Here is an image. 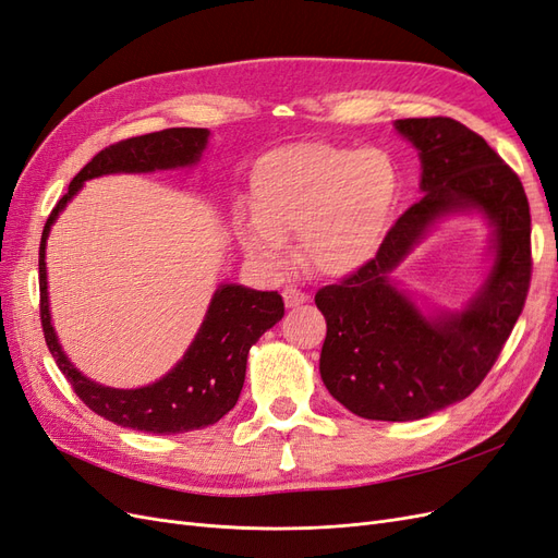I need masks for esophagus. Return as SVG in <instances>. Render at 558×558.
Returning <instances> with one entry per match:
<instances>
[{
  "label": "esophagus",
  "instance_id": "esophagus-1",
  "mask_svg": "<svg viewBox=\"0 0 558 558\" xmlns=\"http://www.w3.org/2000/svg\"><path fill=\"white\" fill-rule=\"evenodd\" d=\"M283 302H286V307L289 310H293V307H300V305H305V302L310 300L305 293L302 291H298V289H293V286H289V289H283Z\"/></svg>",
  "mask_w": 558,
  "mask_h": 558
}]
</instances>
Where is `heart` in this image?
I'll return each mask as SVG.
<instances>
[{
  "label": "heart",
  "instance_id": "heart-1",
  "mask_svg": "<svg viewBox=\"0 0 558 558\" xmlns=\"http://www.w3.org/2000/svg\"><path fill=\"white\" fill-rule=\"evenodd\" d=\"M398 170L381 148L300 142L265 154L251 172L253 218L234 232L265 272L289 265L291 238L314 272L351 277L373 263L398 202Z\"/></svg>",
  "mask_w": 558,
  "mask_h": 558
}]
</instances>
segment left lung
<instances>
[{
  "mask_svg": "<svg viewBox=\"0 0 558 558\" xmlns=\"http://www.w3.org/2000/svg\"><path fill=\"white\" fill-rule=\"evenodd\" d=\"M393 128L418 150L424 197L373 263L316 293L328 326L318 373L356 416L418 421L475 391L508 342L531 281V214L519 177L463 123L437 116ZM456 215H482L493 228L487 275L461 311H424L392 275Z\"/></svg>",
  "mask_w": 558,
  "mask_h": 558,
  "instance_id": "8db88e82",
  "label": "left lung"
}]
</instances>
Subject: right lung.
Wrapping results in <instances>:
<instances>
[{"mask_svg":"<svg viewBox=\"0 0 558 558\" xmlns=\"http://www.w3.org/2000/svg\"><path fill=\"white\" fill-rule=\"evenodd\" d=\"M211 132L207 128H172L154 134H142L118 142L83 167L72 179L70 189L50 211L44 226L39 246V289H41V326L48 351L53 353L58 367L74 393L88 408L113 424L156 433L174 435L199 430L223 418L238 402L251 347L260 340L265 330L279 324L283 316V300L277 291H256L242 283H218L211 295L202 326L191 347L170 373L140 388H113L93 381L66 356L58 332L50 324L46 242L58 216L70 205L83 183L107 174H150L189 170L205 156Z\"/></svg>","mask_w":558,"mask_h":558,"instance_id":"right-lung-1","label":"right lung"}]
</instances>
